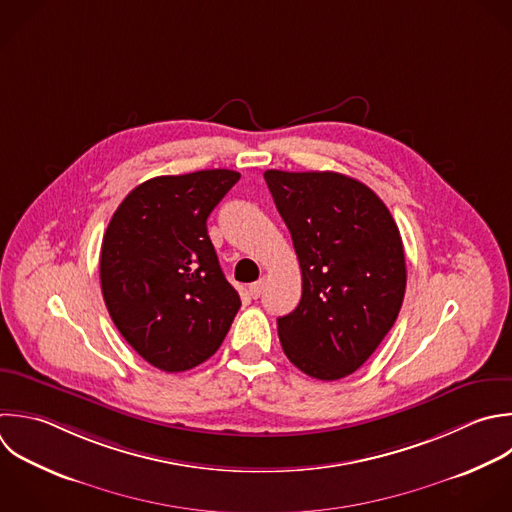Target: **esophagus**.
Instances as JSON below:
<instances>
[{
  "label": "esophagus",
  "mask_w": 512,
  "mask_h": 512,
  "mask_svg": "<svg viewBox=\"0 0 512 512\" xmlns=\"http://www.w3.org/2000/svg\"><path fill=\"white\" fill-rule=\"evenodd\" d=\"M262 290H264V278H260V280H256L248 286V292H250L252 298H258L262 294Z\"/></svg>",
  "instance_id": "34e87169"
}]
</instances>
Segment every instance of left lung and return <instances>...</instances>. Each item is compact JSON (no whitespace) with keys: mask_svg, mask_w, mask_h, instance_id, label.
Masks as SVG:
<instances>
[{"mask_svg":"<svg viewBox=\"0 0 512 512\" xmlns=\"http://www.w3.org/2000/svg\"><path fill=\"white\" fill-rule=\"evenodd\" d=\"M302 270L300 304L278 318L288 360L318 380L358 370L402 306L406 262L398 226L362 182L336 172L266 170Z\"/></svg>","mask_w":512,"mask_h":512,"instance_id":"left-lung-1","label":"left lung"}]
</instances>
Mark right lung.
<instances>
[{
  "instance_id": "right-lung-1",
  "label": "right lung",
  "mask_w": 512,
  "mask_h": 512,
  "mask_svg": "<svg viewBox=\"0 0 512 512\" xmlns=\"http://www.w3.org/2000/svg\"><path fill=\"white\" fill-rule=\"evenodd\" d=\"M238 180L234 170L152 178L124 198L104 234L108 312L126 342L164 372L208 360L240 308L206 228Z\"/></svg>"
}]
</instances>
